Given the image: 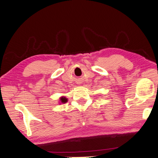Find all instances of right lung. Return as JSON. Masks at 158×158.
<instances>
[{
  "instance_id": "right-lung-1",
  "label": "right lung",
  "mask_w": 158,
  "mask_h": 158,
  "mask_svg": "<svg viewBox=\"0 0 158 158\" xmlns=\"http://www.w3.org/2000/svg\"><path fill=\"white\" fill-rule=\"evenodd\" d=\"M68 102V99H67L65 96H62L60 98V104H64Z\"/></svg>"
}]
</instances>
